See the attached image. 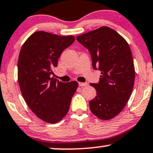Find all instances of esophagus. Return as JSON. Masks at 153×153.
<instances>
[{"label":"esophagus","instance_id":"34e87169","mask_svg":"<svg viewBox=\"0 0 153 153\" xmlns=\"http://www.w3.org/2000/svg\"><path fill=\"white\" fill-rule=\"evenodd\" d=\"M78 85H79V86H80V87H85V86H87L88 85V83H87V82H78Z\"/></svg>","mask_w":153,"mask_h":153}]
</instances>
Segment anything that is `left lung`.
I'll return each mask as SVG.
<instances>
[{"label":"left lung","mask_w":153,"mask_h":153,"mask_svg":"<svg viewBox=\"0 0 153 153\" xmlns=\"http://www.w3.org/2000/svg\"><path fill=\"white\" fill-rule=\"evenodd\" d=\"M76 39L91 55L93 67L101 71L98 83H91L97 95L89 102L90 109L103 120L122 111L131 95L135 81V66L130 46L118 33L102 26Z\"/></svg>","instance_id":"1"}]
</instances>
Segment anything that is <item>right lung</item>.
<instances>
[{
  "label": "right lung",
  "mask_w": 153,
  "mask_h": 153,
  "mask_svg": "<svg viewBox=\"0 0 153 153\" xmlns=\"http://www.w3.org/2000/svg\"><path fill=\"white\" fill-rule=\"evenodd\" d=\"M75 41L73 36H60L37 31L22 46L18 60V80L21 93L36 116L56 123L67 115L78 83L51 78L62 51Z\"/></svg>",
  "instance_id": "obj_1"
}]
</instances>
